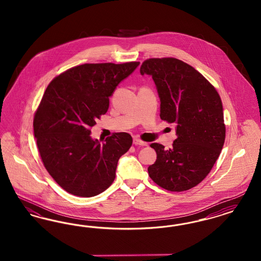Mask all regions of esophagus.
<instances>
[{"mask_svg": "<svg viewBox=\"0 0 261 261\" xmlns=\"http://www.w3.org/2000/svg\"><path fill=\"white\" fill-rule=\"evenodd\" d=\"M133 144H134L135 146H140V147H147V146H148V143L143 142V141H141V140H139V139H134Z\"/></svg>", "mask_w": 261, "mask_h": 261, "instance_id": "1", "label": "esophagus"}]
</instances>
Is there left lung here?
<instances>
[{"instance_id": "left-lung-1", "label": "left lung", "mask_w": 261, "mask_h": 261, "mask_svg": "<svg viewBox=\"0 0 261 261\" xmlns=\"http://www.w3.org/2000/svg\"><path fill=\"white\" fill-rule=\"evenodd\" d=\"M140 73L151 76L161 99L160 116L176 124L177 135L171 149L150 145L158 156L148 167L149 177L167 191L190 190L211 172L223 148L221 99L199 71L177 59H149Z\"/></svg>"}]
</instances>
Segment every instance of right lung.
Listing matches in <instances>:
<instances>
[{
	"mask_svg": "<svg viewBox=\"0 0 261 261\" xmlns=\"http://www.w3.org/2000/svg\"><path fill=\"white\" fill-rule=\"evenodd\" d=\"M140 62L86 63L56 77L34 116L38 149L54 180L67 193L91 198L111 186L117 162L132 146L128 133L100 143L90 128L106 114L118 84Z\"/></svg>",
	"mask_w": 261,
	"mask_h": 261,
	"instance_id": "add662e5",
	"label": "right lung"
}]
</instances>
